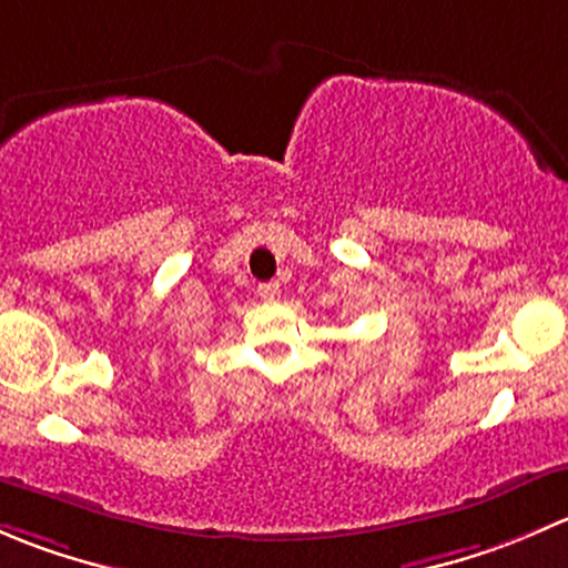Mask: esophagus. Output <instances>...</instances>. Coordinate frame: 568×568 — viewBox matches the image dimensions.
Returning a JSON list of instances; mask_svg holds the SVG:
<instances>
[{"label": "esophagus", "mask_w": 568, "mask_h": 568, "mask_svg": "<svg viewBox=\"0 0 568 568\" xmlns=\"http://www.w3.org/2000/svg\"><path fill=\"white\" fill-rule=\"evenodd\" d=\"M257 296H261L263 302H274L280 296V283H261L257 285Z\"/></svg>", "instance_id": "esophagus-1"}]
</instances>
